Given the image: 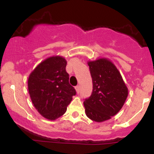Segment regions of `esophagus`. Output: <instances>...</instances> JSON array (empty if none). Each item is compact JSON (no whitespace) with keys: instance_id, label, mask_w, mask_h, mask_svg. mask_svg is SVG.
I'll return each mask as SVG.
<instances>
[{"instance_id":"obj_1","label":"esophagus","mask_w":154,"mask_h":154,"mask_svg":"<svg viewBox=\"0 0 154 154\" xmlns=\"http://www.w3.org/2000/svg\"><path fill=\"white\" fill-rule=\"evenodd\" d=\"M75 90H76V91H77V93H78L79 92V90H80V86L79 85H77L75 87Z\"/></svg>"}]
</instances>
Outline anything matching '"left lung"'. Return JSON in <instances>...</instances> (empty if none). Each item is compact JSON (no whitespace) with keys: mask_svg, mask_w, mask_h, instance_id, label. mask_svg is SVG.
I'll use <instances>...</instances> for the list:
<instances>
[{"mask_svg":"<svg viewBox=\"0 0 154 154\" xmlns=\"http://www.w3.org/2000/svg\"><path fill=\"white\" fill-rule=\"evenodd\" d=\"M93 79V93L84 101L85 114L96 122L116 115L125 104L128 88L112 61L106 58L88 61Z\"/></svg>","mask_w":154,"mask_h":154,"instance_id":"left-lung-1","label":"left lung"}]
</instances>
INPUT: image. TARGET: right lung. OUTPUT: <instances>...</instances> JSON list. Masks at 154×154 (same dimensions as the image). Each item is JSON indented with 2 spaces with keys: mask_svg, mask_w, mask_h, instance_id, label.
Masks as SVG:
<instances>
[{
  "mask_svg": "<svg viewBox=\"0 0 154 154\" xmlns=\"http://www.w3.org/2000/svg\"><path fill=\"white\" fill-rule=\"evenodd\" d=\"M66 60L53 56L41 61L28 78V91L39 114L48 120H56L66 112L67 106L76 95L69 82Z\"/></svg>",
  "mask_w": 154,
  "mask_h": 154,
  "instance_id": "1",
  "label": "right lung"
}]
</instances>
